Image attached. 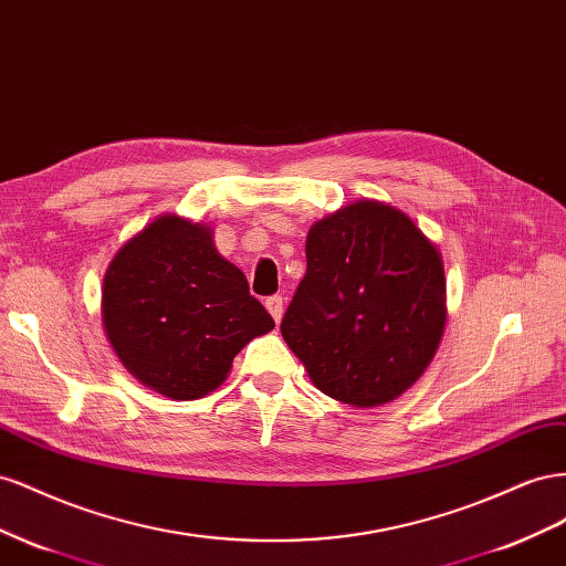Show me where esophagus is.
Wrapping results in <instances>:
<instances>
[{
    "instance_id": "34e87169",
    "label": "esophagus",
    "mask_w": 566,
    "mask_h": 566,
    "mask_svg": "<svg viewBox=\"0 0 566 566\" xmlns=\"http://www.w3.org/2000/svg\"><path fill=\"white\" fill-rule=\"evenodd\" d=\"M265 308H268V313L272 315L274 322H280V319H282V313H284V301H282V296H268V298H265Z\"/></svg>"
}]
</instances>
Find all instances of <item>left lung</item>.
I'll return each instance as SVG.
<instances>
[{
    "instance_id": "1",
    "label": "left lung",
    "mask_w": 566,
    "mask_h": 566,
    "mask_svg": "<svg viewBox=\"0 0 566 566\" xmlns=\"http://www.w3.org/2000/svg\"><path fill=\"white\" fill-rule=\"evenodd\" d=\"M305 258L282 319L286 346L334 400L353 408L396 400L443 336L439 249L398 208L363 199L313 224Z\"/></svg>"
}]
</instances>
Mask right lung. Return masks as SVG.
<instances>
[{
  "instance_id": "right-lung-1",
  "label": "right lung",
  "mask_w": 566,
  "mask_h": 566,
  "mask_svg": "<svg viewBox=\"0 0 566 566\" xmlns=\"http://www.w3.org/2000/svg\"><path fill=\"white\" fill-rule=\"evenodd\" d=\"M102 319L127 373L172 400H197L228 377L234 355L274 319L249 294L213 232L160 216L113 255Z\"/></svg>"
}]
</instances>
